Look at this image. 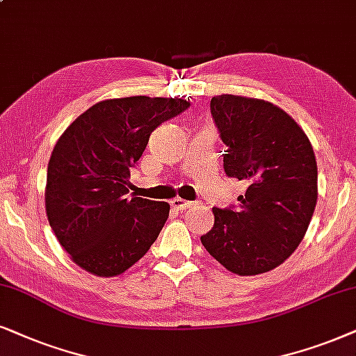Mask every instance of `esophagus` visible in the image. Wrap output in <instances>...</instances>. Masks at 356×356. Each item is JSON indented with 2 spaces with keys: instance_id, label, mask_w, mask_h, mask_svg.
Returning a JSON list of instances; mask_svg holds the SVG:
<instances>
[{
  "instance_id": "obj_1",
  "label": "esophagus",
  "mask_w": 356,
  "mask_h": 356,
  "mask_svg": "<svg viewBox=\"0 0 356 356\" xmlns=\"http://www.w3.org/2000/svg\"><path fill=\"white\" fill-rule=\"evenodd\" d=\"M170 205H172L175 210L184 211V210H188V208H191L193 203L184 200V198H172V200H170Z\"/></svg>"
}]
</instances>
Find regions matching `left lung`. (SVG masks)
Here are the masks:
<instances>
[{
	"mask_svg": "<svg viewBox=\"0 0 356 356\" xmlns=\"http://www.w3.org/2000/svg\"><path fill=\"white\" fill-rule=\"evenodd\" d=\"M210 111L226 145L227 177L248 188L238 207L213 208L203 248L236 275H259L285 262L305 238L317 200V164L301 127L260 99L221 94Z\"/></svg>",
	"mask_w": 356,
	"mask_h": 356,
	"instance_id": "obj_1",
	"label": "left lung"
}]
</instances>
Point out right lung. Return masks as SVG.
<instances>
[{
	"mask_svg": "<svg viewBox=\"0 0 356 356\" xmlns=\"http://www.w3.org/2000/svg\"><path fill=\"white\" fill-rule=\"evenodd\" d=\"M188 107L172 97L108 99L89 107L56 141L47 169V216L86 272L120 275L158 239L169 203L129 195L130 169L161 123Z\"/></svg>",
	"mask_w": 356,
	"mask_h": 356,
	"instance_id": "right-lung-1",
	"label": "right lung"
}]
</instances>
